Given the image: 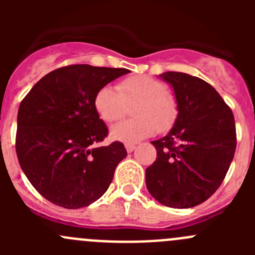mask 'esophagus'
<instances>
[{
    "label": "esophagus",
    "mask_w": 255,
    "mask_h": 255,
    "mask_svg": "<svg viewBox=\"0 0 255 255\" xmlns=\"http://www.w3.org/2000/svg\"><path fill=\"white\" fill-rule=\"evenodd\" d=\"M126 149H127L128 153H132V151L135 149V145L134 144H126Z\"/></svg>",
    "instance_id": "34e87169"
}]
</instances>
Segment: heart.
Masks as SVG:
<instances>
[{"instance_id":"obj_1","label":"heart","mask_w":255,"mask_h":255,"mask_svg":"<svg viewBox=\"0 0 255 255\" xmlns=\"http://www.w3.org/2000/svg\"><path fill=\"white\" fill-rule=\"evenodd\" d=\"M129 105H134V118L116 123L110 132L113 139L126 144L140 142L158 129L168 132L179 116L175 97L166 92L163 82L150 76H129L118 82L116 89L104 86L94 99L97 115L107 123L121 120Z\"/></svg>"}]
</instances>
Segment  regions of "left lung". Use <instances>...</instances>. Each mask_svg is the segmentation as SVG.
<instances>
[{"label":"left lung","instance_id":"left-lung-1","mask_svg":"<svg viewBox=\"0 0 255 255\" xmlns=\"http://www.w3.org/2000/svg\"><path fill=\"white\" fill-rule=\"evenodd\" d=\"M173 87L179 107L168 135L151 144L156 160L145 170L151 196L161 205L189 208L205 202L221 186L237 145L232 110L202 79L189 74H161Z\"/></svg>","mask_w":255,"mask_h":255}]
</instances>
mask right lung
Returning a JSON list of instances; mask_svg holds the SVG:
<instances>
[{
    "label": "right lung",
    "instance_id": "obj_1",
    "mask_svg": "<svg viewBox=\"0 0 255 255\" xmlns=\"http://www.w3.org/2000/svg\"><path fill=\"white\" fill-rule=\"evenodd\" d=\"M129 73L79 64L47 74L22 100L16 151L23 173L43 197L64 208L89 206L112 182L127 156L121 142L95 148L107 126L94 106L96 92Z\"/></svg>",
    "mask_w": 255,
    "mask_h": 255
}]
</instances>
